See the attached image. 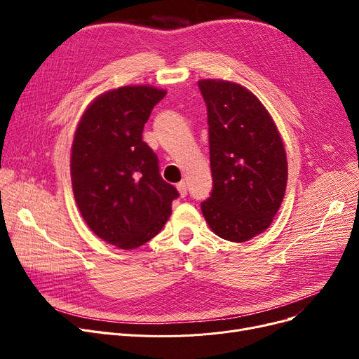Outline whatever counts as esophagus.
Returning a JSON list of instances; mask_svg holds the SVG:
<instances>
[{"label":"esophagus","mask_w":359,"mask_h":359,"mask_svg":"<svg viewBox=\"0 0 359 359\" xmlns=\"http://www.w3.org/2000/svg\"><path fill=\"white\" fill-rule=\"evenodd\" d=\"M177 191H179V194H180V196L182 198H184L186 195H187V186H186V182H180V183H177Z\"/></svg>","instance_id":"obj_1"}]
</instances>
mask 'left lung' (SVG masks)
I'll return each instance as SVG.
<instances>
[{"label": "left lung", "mask_w": 359, "mask_h": 359, "mask_svg": "<svg viewBox=\"0 0 359 359\" xmlns=\"http://www.w3.org/2000/svg\"><path fill=\"white\" fill-rule=\"evenodd\" d=\"M198 86L208 110L214 182L202 214L218 237L248 241L269 227L284 199L285 148L269 111L246 87L224 80Z\"/></svg>", "instance_id": "8db88e82"}]
</instances>
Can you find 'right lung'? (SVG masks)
<instances>
[{"label": "right lung", "instance_id": "right-lung-1", "mask_svg": "<svg viewBox=\"0 0 359 359\" xmlns=\"http://www.w3.org/2000/svg\"><path fill=\"white\" fill-rule=\"evenodd\" d=\"M164 96V90L151 86L106 91L86 109L74 135L75 202L90 230L123 250L157 236L179 196L163 180L156 153L142 141L151 110Z\"/></svg>", "mask_w": 359, "mask_h": 359}]
</instances>
